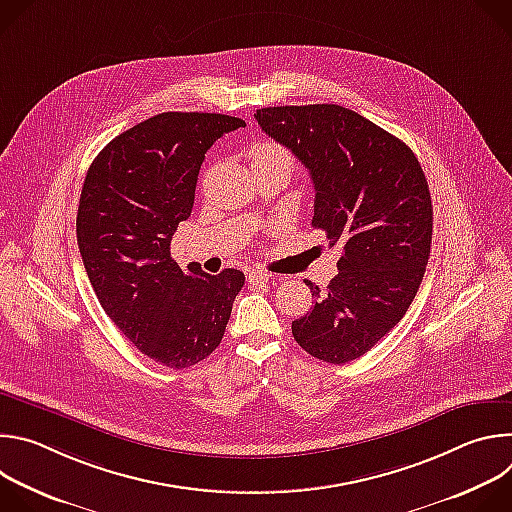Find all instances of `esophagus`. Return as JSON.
I'll return each instance as SVG.
<instances>
[{"label": "esophagus", "mask_w": 512, "mask_h": 512, "mask_svg": "<svg viewBox=\"0 0 512 512\" xmlns=\"http://www.w3.org/2000/svg\"><path fill=\"white\" fill-rule=\"evenodd\" d=\"M269 277H271V275H269L265 269H261V267L251 269L249 275H247L249 283H251V285H259V287H263V285L269 281Z\"/></svg>", "instance_id": "34e87169"}]
</instances>
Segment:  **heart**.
Here are the masks:
<instances>
[{"label":"heart","mask_w":512,"mask_h":512,"mask_svg":"<svg viewBox=\"0 0 512 512\" xmlns=\"http://www.w3.org/2000/svg\"><path fill=\"white\" fill-rule=\"evenodd\" d=\"M251 162H285L291 166V156L275 141H259L249 150Z\"/></svg>","instance_id":"obj_1"}]
</instances>
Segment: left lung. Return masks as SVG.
Returning <instances> with one entry per match:
<instances>
[{
    "instance_id": "1",
    "label": "left lung",
    "mask_w": 512,
    "mask_h": 512,
    "mask_svg": "<svg viewBox=\"0 0 512 512\" xmlns=\"http://www.w3.org/2000/svg\"><path fill=\"white\" fill-rule=\"evenodd\" d=\"M261 129L310 170L312 225L342 245L338 275L291 322L314 358L342 364L369 352L409 310L431 249L433 208L409 145L340 105H285L255 113Z\"/></svg>"
}]
</instances>
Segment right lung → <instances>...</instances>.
<instances>
[{"mask_svg": "<svg viewBox=\"0 0 512 512\" xmlns=\"http://www.w3.org/2000/svg\"><path fill=\"white\" fill-rule=\"evenodd\" d=\"M245 121L221 113H160L111 139L93 160L77 241L95 294L115 326L170 369L204 360L225 336L245 275L188 271L170 255L190 216L204 154Z\"/></svg>", "mask_w": 512, "mask_h": 512, "instance_id": "obj_1", "label": "right lung"}]
</instances>
